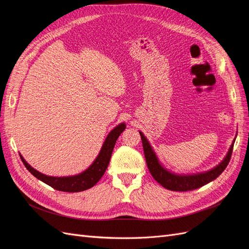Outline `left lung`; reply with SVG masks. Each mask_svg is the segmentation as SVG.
I'll return each instance as SVG.
<instances>
[{
	"instance_id": "left-lung-1",
	"label": "left lung",
	"mask_w": 249,
	"mask_h": 249,
	"mask_svg": "<svg viewBox=\"0 0 249 249\" xmlns=\"http://www.w3.org/2000/svg\"><path fill=\"white\" fill-rule=\"evenodd\" d=\"M139 133L141 136L143 150H144L145 160L150 175L153 176V178L160 185L172 191H190L197 189V188L207 185L208 183L212 182V180L219 177L222 171L225 169V167L228 166V164L231 160L233 143H235L236 140V138L233 139L231 145L229 148V152L223 158V160L212 169L203 172L190 173V175H180V173L172 172L164 166L160 162L159 158H158L153 146L150 145L147 138L143 135L142 132L139 131Z\"/></svg>"
}]
</instances>
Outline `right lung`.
Masks as SVG:
<instances>
[{
	"label": "right lung",
	"mask_w": 249,
	"mask_h": 249,
	"mask_svg": "<svg viewBox=\"0 0 249 249\" xmlns=\"http://www.w3.org/2000/svg\"><path fill=\"white\" fill-rule=\"evenodd\" d=\"M125 126L126 125L124 123L119 124L107 135V137L105 139L103 146L100 150L99 155L95 158V160L91 163V165H90L88 168H86L81 173H78V175L69 177L47 176L34 169L31 165L24 159V157L21 155H19L20 159L22 163H24L26 168L31 172L36 178H38L41 182L46 183L52 188H54V189L63 192L84 191L89 189V188L93 187L104 176V173L106 171L109 165L111 155L113 152V148H114L116 140L119 137V135L125 130Z\"/></svg>",
	"instance_id": "add662e5"
}]
</instances>
